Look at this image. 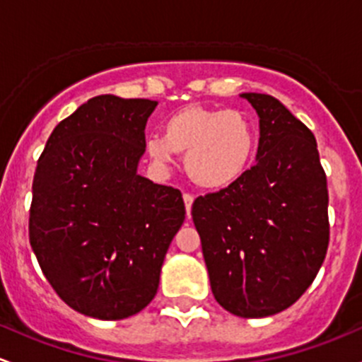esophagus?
<instances>
[{"label": "esophagus", "instance_id": "esophagus-1", "mask_svg": "<svg viewBox=\"0 0 362 362\" xmlns=\"http://www.w3.org/2000/svg\"><path fill=\"white\" fill-rule=\"evenodd\" d=\"M182 200H185V207H186V216L189 218V214H192V206H193V197L189 195V193H185L182 195Z\"/></svg>", "mask_w": 362, "mask_h": 362}]
</instances>
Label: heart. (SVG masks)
Masks as SVG:
<instances>
[{
	"label": "heart",
	"instance_id": "1",
	"mask_svg": "<svg viewBox=\"0 0 362 362\" xmlns=\"http://www.w3.org/2000/svg\"><path fill=\"white\" fill-rule=\"evenodd\" d=\"M258 146V129L249 115L188 104L167 117L163 136L146 139L148 155L160 165L185 156V170L197 186L221 189L245 174Z\"/></svg>",
	"mask_w": 362,
	"mask_h": 362
}]
</instances>
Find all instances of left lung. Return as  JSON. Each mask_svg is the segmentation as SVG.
<instances>
[{
  "label": "left lung",
  "mask_w": 362,
  "mask_h": 362,
  "mask_svg": "<svg viewBox=\"0 0 362 362\" xmlns=\"http://www.w3.org/2000/svg\"><path fill=\"white\" fill-rule=\"evenodd\" d=\"M240 98L259 118L256 165L199 197L192 218L216 301L259 319L291 307L314 282L329 242L327 185L314 134L272 95Z\"/></svg>",
  "instance_id": "left-lung-1"
}]
</instances>
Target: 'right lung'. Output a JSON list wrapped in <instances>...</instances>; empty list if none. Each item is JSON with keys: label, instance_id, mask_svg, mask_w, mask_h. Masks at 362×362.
I'll return each mask as SVG.
<instances>
[{"label": "right lung", "instance_id": "obj_1", "mask_svg": "<svg viewBox=\"0 0 362 362\" xmlns=\"http://www.w3.org/2000/svg\"><path fill=\"white\" fill-rule=\"evenodd\" d=\"M156 100L98 95L50 134L33 181L29 242L73 310L100 320L153 300L185 221L180 189L137 174Z\"/></svg>", "mask_w": 362, "mask_h": 362}]
</instances>
